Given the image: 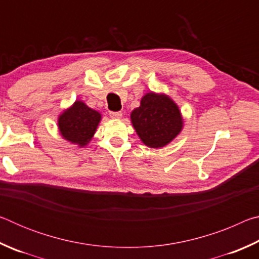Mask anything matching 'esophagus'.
Segmentation results:
<instances>
[{"mask_svg":"<svg viewBox=\"0 0 259 259\" xmlns=\"http://www.w3.org/2000/svg\"><path fill=\"white\" fill-rule=\"evenodd\" d=\"M109 116L113 117V119H120L122 116V112H109Z\"/></svg>","mask_w":259,"mask_h":259,"instance_id":"1","label":"esophagus"}]
</instances>
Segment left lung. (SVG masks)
<instances>
[{"instance_id": "1", "label": "left lung", "mask_w": 259, "mask_h": 259, "mask_svg": "<svg viewBox=\"0 0 259 259\" xmlns=\"http://www.w3.org/2000/svg\"><path fill=\"white\" fill-rule=\"evenodd\" d=\"M131 121L145 145L159 148L171 142L181 133V112L171 99L164 95L147 94L140 106L131 113Z\"/></svg>"}]
</instances>
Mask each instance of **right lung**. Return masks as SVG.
I'll use <instances>...</instances> for the list:
<instances>
[{"mask_svg":"<svg viewBox=\"0 0 259 259\" xmlns=\"http://www.w3.org/2000/svg\"><path fill=\"white\" fill-rule=\"evenodd\" d=\"M99 121L98 112L89 108L84 103L75 102L73 107L59 116L58 125L65 139L84 146L93 138Z\"/></svg>","mask_w":259,"mask_h":259,"instance_id":"obj_1","label":"right lung"}]
</instances>
